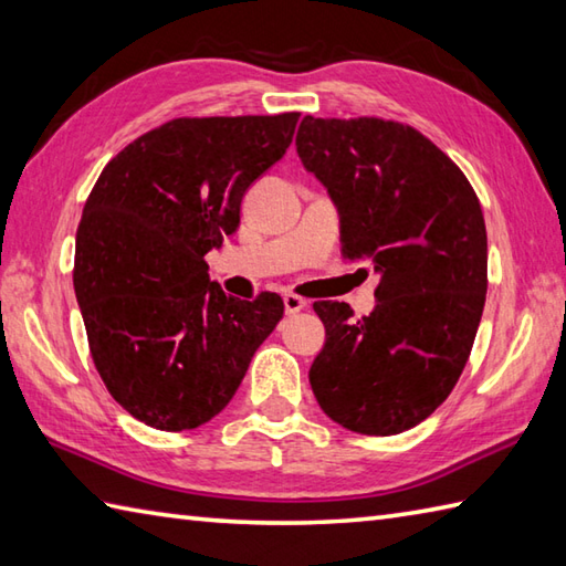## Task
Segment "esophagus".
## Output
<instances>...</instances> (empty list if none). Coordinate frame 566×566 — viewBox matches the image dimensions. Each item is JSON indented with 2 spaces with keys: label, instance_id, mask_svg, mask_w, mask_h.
Returning a JSON list of instances; mask_svg holds the SVG:
<instances>
[{
  "label": "esophagus",
  "instance_id": "obj_1",
  "mask_svg": "<svg viewBox=\"0 0 566 566\" xmlns=\"http://www.w3.org/2000/svg\"><path fill=\"white\" fill-rule=\"evenodd\" d=\"M283 305H285V313L287 315H295V313H300V310L307 307V300L300 297V295H293V293H285L283 295Z\"/></svg>",
  "mask_w": 566,
  "mask_h": 566
}]
</instances>
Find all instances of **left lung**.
Masks as SVG:
<instances>
[{
    "label": "left lung",
    "mask_w": 566,
    "mask_h": 566,
    "mask_svg": "<svg viewBox=\"0 0 566 566\" xmlns=\"http://www.w3.org/2000/svg\"><path fill=\"white\" fill-rule=\"evenodd\" d=\"M297 156L339 212L342 253L380 281L371 315L315 303L327 342L310 386L334 422L406 432L464 371L486 303V224L464 172L412 126L376 117L300 122Z\"/></svg>",
    "instance_id": "8db88e82"
}]
</instances>
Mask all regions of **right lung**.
I'll return each instance as SVG.
<instances>
[{"label": "right lung", "instance_id": "1", "mask_svg": "<svg viewBox=\"0 0 566 566\" xmlns=\"http://www.w3.org/2000/svg\"><path fill=\"white\" fill-rule=\"evenodd\" d=\"M297 112L180 117L102 170L75 237L73 285L90 354L119 406L180 432L227 408L283 300L224 295L205 253L239 227L241 198L291 146Z\"/></svg>", "mask_w": 566, "mask_h": 566}]
</instances>
